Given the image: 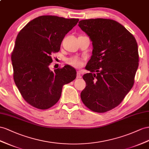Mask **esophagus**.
<instances>
[{
	"instance_id": "1",
	"label": "esophagus",
	"mask_w": 149,
	"mask_h": 149,
	"mask_svg": "<svg viewBox=\"0 0 149 149\" xmlns=\"http://www.w3.org/2000/svg\"><path fill=\"white\" fill-rule=\"evenodd\" d=\"M81 71H77V79L81 77Z\"/></svg>"
}]
</instances>
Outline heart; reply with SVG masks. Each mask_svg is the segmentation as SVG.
<instances>
[{
  "mask_svg": "<svg viewBox=\"0 0 149 149\" xmlns=\"http://www.w3.org/2000/svg\"><path fill=\"white\" fill-rule=\"evenodd\" d=\"M67 62L72 67L79 68L82 65L83 60L79 56H72L67 60Z\"/></svg>",
  "mask_w": 149,
  "mask_h": 149,
  "instance_id": "b5f03b06",
  "label": "heart"
}]
</instances>
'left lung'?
Listing matches in <instances>:
<instances>
[{
    "label": "left lung",
    "mask_w": 149,
    "mask_h": 149,
    "mask_svg": "<svg viewBox=\"0 0 149 149\" xmlns=\"http://www.w3.org/2000/svg\"><path fill=\"white\" fill-rule=\"evenodd\" d=\"M78 26L93 42V55L82 78L81 97L91 111L105 113L124 100L134 84L139 67L138 45L123 25L109 19L80 21ZM96 74H94V72Z\"/></svg>",
    "instance_id": "obj_1"
}]
</instances>
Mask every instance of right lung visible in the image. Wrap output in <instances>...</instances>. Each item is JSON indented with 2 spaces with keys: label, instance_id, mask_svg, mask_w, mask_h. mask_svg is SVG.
Here are the masks:
<instances>
[{
  "label": "right lung",
  "instance_id": "add662e5",
  "mask_svg": "<svg viewBox=\"0 0 149 149\" xmlns=\"http://www.w3.org/2000/svg\"><path fill=\"white\" fill-rule=\"evenodd\" d=\"M79 19L41 16L29 21L17 36L11 54L14 82L29 104L40 109L52 107L60 100L63 85L76 78L74 68L65 65L49 70L52 55L58 52L67 34Z\"/></svg>",
  "mask_w": 149,
  "mask_h": 149
}]
</instances>
